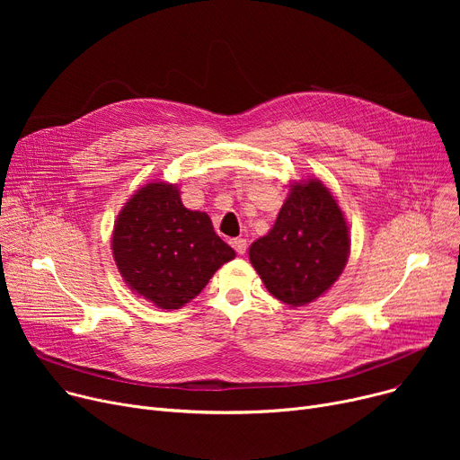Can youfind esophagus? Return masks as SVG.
Returning <instances> with one entry per match:
<instances>
[{
  "mask_svg": "<svg viewBox=\"0 0 460 460\" xmlns=\"http://www.w3.org/2000/svg\"><path fill=\"white\" fill-rule=\"evenodd\" d=\"M231 246H233V248H234V252H236V253H240V255H244V253H246V250H248L246 238H233V240H231Z\"/></svg>",
  "mask_w": 460,
  "mask_h": 460,
  "instance_id": "1",
  "label": "esophagus"
}]
</instances>
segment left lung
<instances>
[{
  "mask_svg": "<svg viewBox=\"0 0 460 460\" xmlns=\"http://www.w3.org/2000/svg\"><path fill=\"white\" fill-rule=\"evenodd\" d=\"M350 252L345 216L315 179L295 182L269 234L250 246V261L269 293L287 305H304L341 276Z\"/></svg>",
  "mask_w": 460,
  "mask_h": 460,
  "instance_id": "1",
  "label": "left lung"
}]
</instances>
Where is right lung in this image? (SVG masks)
Returning a JSON list of instances; mask_svg holds the SVG:
<instances>
[{
  "mask_svg": "<svg viewBox=\"0 0 460 460\" xmlns=\"http://www.w3.org/2000/svg\"><path fill=\"white\" fill-rule=\"evenodd\" d=\"M120 276L162 309L196 298L234 250L214 233L208 214L188 210L177 186L151 182L117 216L111 238Z\"/></svg>",
  "mask_w": 460,
  "mask_h": 460,
  "instance_id": "1",
  "label": "right lung"
}]
</instances>
